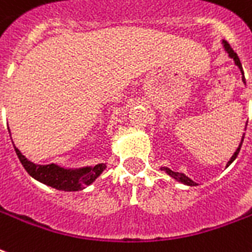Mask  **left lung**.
<instances>
[{
  "label": "left lung",
  "mask_w": 252,
  "mask_h": 252,
  "mask_svg": "<svg viewBox=\"0 0 252 252\" xmlns=\"http://www.w3.org/2000/svg\"><path fill=\"white\" fill-rule=\"evenodd\" d=\"M222 45H223L224 51H226V53L228 54V57H230V58H231V59H233L234 62H235V64H237V66L239 67V70H241L242 74H243V70H242L241 61H239V58H238L237 53H235V51H234V50L231 49V46L228 45V43H227V42H226V41H222ZM242 80H243V83H246V82H245V75L242 76ZM245 129H246V128H245ZM243 139H245V136H242V140H241V144H239V147L237 148V151L234 152V155H233V156H231V158L228 160V162H227V165H226V166H228V165H231V162H233V161L235 160V158H237L238 153H239V151H241V147H242V143H243ZM161 170H164V172L166 173V174H169L170 177L176 178V180H177L178 182H181V184H184V185H188V186H197V184H195V182L193 181V180H190V178L188 177V176H185L184 173L173 172L172 169L165 168V166H162V168H161Z\"/></svg>",
  "instance_id": "obj_1"
}]
</instances>
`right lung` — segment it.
Masks as SVG:
<instances>
[{
    "label": "right lung",
    "instance_id": "right-lung-1",
    "mask_svg": "<svg viewBox=\"0 0 252 252\" xmlns=\"http://www.w3.org/2000/svg\"><path fill=\"white\" fill-rule=\"evenodd\" d=\"M14 149L21 164L24 165L26 172L34 180L47 186H51L54 189L63 190V191H78V190L86 189L107 168L105 164H97L94 165V166H83V168L75 169L63 168L58 164H34L30 160H28L15 145Z\"/></svg>",
    "mask_w": 252,
    "mask_h": 252
}]
</instances>
